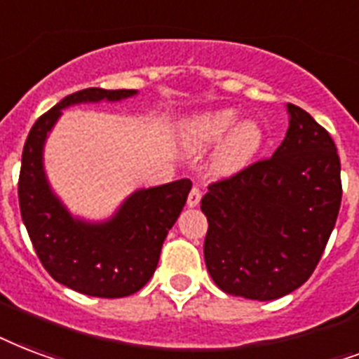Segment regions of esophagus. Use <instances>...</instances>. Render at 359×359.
I'll return each instance as SVG.
<instances>
[{
  "label": "esophagus",
  "instance_id": "obj_1",
  "mask_svg": "<svg viewBox=\"0 0 359 359\" xmlns=\"http://www.w3.org/2000/svg\"><path fill=\"white\" fill-rule=\"evenodd\" d=\"M199 201H201V190H199L198 186H194L190 190V194H188V207H198Z\"/></svg>",
  "mask_w": 359,
  "mask_h": 359
}]
</instances>
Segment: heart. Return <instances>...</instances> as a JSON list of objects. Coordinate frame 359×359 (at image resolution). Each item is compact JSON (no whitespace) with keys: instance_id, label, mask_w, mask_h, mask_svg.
Here are the masks:
<instances>
[{"instance_id":"1","label":"heart","mask_w":359,"mask_h":359,"mask_svg":"<svg viewBox=\"0 0 359 359\" xmlns=\"http://www.w3.org/2000/svg\"><path fill=\"white\" fill-rule=\"evenodd\" d=\"M237 124L235 111H216V113L199 116L188 126V139L191 144L205 147V144L222 141L229 130L234 131L224 141L218 163L224 171H235L245 168L254 156L258 154L259 147L264 143V131L256 122H243Z\"/></svg>"}]
</instances>
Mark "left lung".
Here are the masks:
<instances>
[{
	"label": "left lung",
	"mask_w": 359,
	"mask_h": 359,
	"mask_svg": "<svg viewBox=\"0 0 359 359\" xmlns=\"http://www.w3.org/2000/svg\"><path fill=\"white\" fill-rule=\"evenodd\" d=\"M290 128L275 154L209 184L201 210L205 264L218 288L271 301L309 280L343 198L332 135L288 103Z\"/></svg>",
	"instance_id": "obj_1"
}]
</instances>
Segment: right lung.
<instances>
[{"instance_id": "add662e5", "label": "right lung", "mask_w": 359, "mask_h": 359, "mask_svg": "<svg viewBox=\"0 0 359 359\" xmlns=\"http://www.w3.org/2000/svg\"><path fill=\"white\" fill-rule=\"evenodd\" d=\"M135 90L86 88L37 118L22 150L18 201L37 258L54 280L94 297H126L154 275L161 245L190 194L188 179L137 190L105 224L75 220L48 188L43 144L62 109L86 101H118Z\"/></svg>"}]
</instances>
